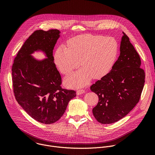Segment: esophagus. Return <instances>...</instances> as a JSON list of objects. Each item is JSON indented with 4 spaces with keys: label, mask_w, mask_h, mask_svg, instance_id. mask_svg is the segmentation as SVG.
<instances>
[{
    "label": "esophagus",
    "mask_w": 155,
    "mask_h": 155,
    "mask_svg": "<svg viewBox=\"0 0 155 155\" xmlns=\"http://www.w3.org/2000/svg\"><path fill=\"white\" fill-rule=\"evenodd\" d=\"M85 93V91L83 90H78L77 91V95H80L81 94H83Z\"/></svg>",
    "instance_id": "esophagus-1"
}]
</instances>
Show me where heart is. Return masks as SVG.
Segmentation results:
<instances>
[{
  "mask_svg": "<svg viewBox=\"0 0 155 155\" xmlns=\"http://www.w3.org/2000/svg\"><path fill=\"white\" fill-rule=\"evenodd\" d=\"M68 47L60 45L55 51L54 63L63 74H68L79 65L82 68L64 78L70 87H83L93 78L99 79L107 75L115 62L118 45L112 37L83 34L68 41Z\"/></svg>",
  "mask_w": 155,
  "mask_h": 155,
  "instance_id": "b5f03b06",
  "label": "heart"
}]
</instances>
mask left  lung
<instances>
[{
    "mask_svg": "<svg viewBox=\"0 0 155 155\" xmlns=\"http://www.w3.org/2000/svg\"><path fill=\"white\" fill-rule=\"evenodd\" d=\"M120 52L111 71L90 87L99 97L93 114L102 124L114 123L127 115L139 102L144 86L140 56L124 32Z\"/></svg>",
    "mask_w": 155,
    "mask_h": 155,
    "instance_id": "8db88e82",
    "label": "left lung"
}]
</instances>
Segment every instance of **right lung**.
<instances>
[{"label":"right lung","mask_w":155,"mask_h":155,"mask_svg":"<svg viewBox=\"0 0 155 155\" xmlns=\"http://www.w3.org/2000/svg\"><path fill=\"white\" fill-rule=\"evenodd\" d=\"M60 34L56 29L35 31L18 51L12 66L17 102L32 118L46 124L59 120L76 96L75 91L61 88V77L54 62L53 50ZM35 52H42L46 58H34Z\"/></svg>","instance_id":"obj_1"}]
</instances>
